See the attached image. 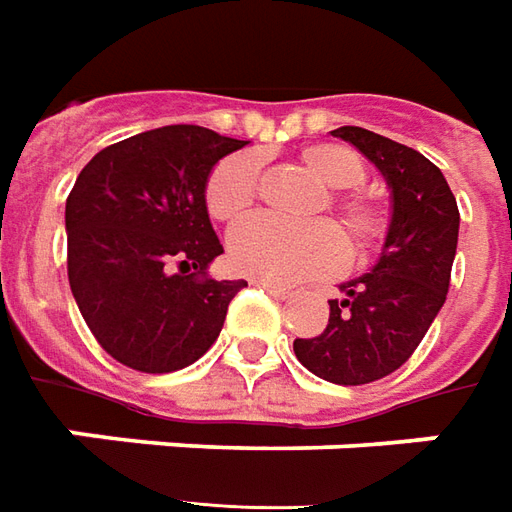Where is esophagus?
Wrapping results in <instances>:
<instances>
[{
  "label": "esophagus",
  "instance_id": "1",
  "mask_svg": "<svg viewBox=\"0 0 512 512\" xmlns=\"http://www.w3.org/2000/svg\"><path fill=\"white\" fill-rule=\"evenodd\" d=\"M252 285H257V288H263V291H268L274 299H291V291L285 288V285H274V282H266V280H252Z\"/></svg>",
  "mask_w": 512,
  "mask_h": 512
}]
</instances>
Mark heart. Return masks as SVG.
I'll return each mask as SVG.
<instances>
[{
	"label": "heart",
	"mask_w": 512,
	"mask_h": 512,
	"mask_svg": "<svg viewBox=\"0 0 512 512\" xmlns=\"http://www.w3.org/2000/svg\"><path fill=\"white\" fill-rule=\"evenodd\" d=\"M299 160L324 188L327 205L338 216L346 246L355 257H366L388 232V210L374 196L355 188L366 180L363 160L338 144H313ZM260 185V160L249 152L230 155L210 171L205 182V207L210 219L235 221L255 205ZM321 205V210H327ZM343 235L330 221L291 227L268 216L241 221L227 238V260L238 274L266 282H302L324 277L341 266Z\"/></svg>",
	"instance_id": "obj_1"
}]
</instances>
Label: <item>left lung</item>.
I'll return each mask as SVG.
<instances>
[{
    "mask_svg": "<svg viewBox=\"0 0 512 512\" xmlns=\"http://www.w3.org/2000/svg\"><path fill=\"white\" fill-rule=\"evenodd\" d=\"M391 185L393 216L377 266L341 285L330 321L316 338H296L293 352L316 377L366 385L405 366L446 302L460 210L441 169L405 144L363 127H338Z\"/></svg>",
    "mask_w": 512,
    "mask_h": 512,
    "instance_id": "8db88e82",
    "label": "left lung"
}]
</instances>
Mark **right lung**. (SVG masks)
I'll list each match as a JSON object with an SVG mask.
<instances>
[{"label": "right lung", "instance_id": "obj_1", "mask_svg": "<svg viewBox=\"0 0 512 512\" xmlns=\"http://www.w3.org/2000/svg\"><path fill=\"white\" fill-rule=\"evenodd\" d=\"M246 146L171 124L107 146L66 199L69 285L88 330L113 360L144 374L191 366L216 343L244 280H210L224 252L205 182Z\"/></svg>", "mask_w": 512, "mask_h": 512}]
</instances>
